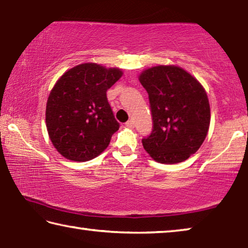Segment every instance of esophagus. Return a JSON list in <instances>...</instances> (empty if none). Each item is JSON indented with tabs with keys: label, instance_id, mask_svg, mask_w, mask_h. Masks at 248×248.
I'll use <instances>...</instances> for the list:
<instances>
[{
	"label": "esophagus",
	"instance_id": "1",
	"mask_svg": "<svg viewBox=\"0 0 248 248\" xmlns=\"http://www.w3.org/2000/svg\"><path fill=\"white\" fill-rule=\"evenodd\" d=\"M125 127L132 129V128H134V123L132 120H128L127 123H125Z\"/></svg>",
	"mask_w": 248,
	"mask_h": 248
}]
</instances>
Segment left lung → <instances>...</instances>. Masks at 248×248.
<instances>
[{"label":"left lung","mask_w":248,"mask_h":248,"mask_svg":"<svg viewBox=\"0 0 248 248\" xmlns=\"http://www.w3.org/2000/svg\"><path fill=\"white\" fill-rule=\"evenodd\" d=\"M139 81L149 94L152 133L142 139L155 162L176 164L199 150L208 134L210 104L200 82L177 65L142 71Z\"/></svg>","instance_id":"1"}]
</instances>
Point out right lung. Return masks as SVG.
<instances>
[{"label": "right lung", "mask_w": 248, "mask_h": 248, "mask_svg": "<svg viewBox=\"0 0 248 248\" xmlns=\"http://www.w3.org/2000/svg\"><path fill=\"white\" fill-rule=\"evenodd\" d=\"M123 74L118 68L89 62L68 70L54 84L46 106V125L62 156L85 162L106 150L119 129L106 92Z\"/></svg>", "instance_id": "add662e5"}]
</instances>
